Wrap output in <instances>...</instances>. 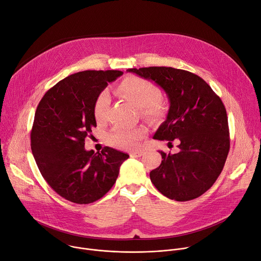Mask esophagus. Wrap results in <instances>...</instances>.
<instances>
[{
    "mask_svg": "<svg viewBox=\"0 0 261 261\" xmlns=\"http://www.w3.org/2000/svg\"><path fill=\"white\" fill-rule=\"evenodd\" d=\"M143 154H144L143 151H135V152L130 153V156L131 157H141Z\"/></svg>",
    "mask_w": 261,
    "mask_h": 261,
    "instance_id": "obj_1",
    "label": "esophagus"
}]
</instances>
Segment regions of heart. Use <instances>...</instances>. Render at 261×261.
I'll use <instances>...</instances> for the list:
<instances>
[{"mask_svg": "<svg viewBox=\"0 0 261 261\" xmlns=\"http://www.w3.org/2000/svg\"><path fill=\"white\" fill-rule=\"evenodd\" d=\"M116 93L139 108L141 116L148 121H158L164 117L166 106L159 98L158 88L151 83L140 77H129L124 80L117 88ZM109 94L107 91L101 92L93 107V114L98 123H103L106 119L107 108L109 105ZM146 130L142 126L123 129L115 128L107 134V141L113 146L122 150H134L145 136Z\"/></svg>", "mask_w": 261, "mask_h": 261, "instance_id": "b5f03b06", "label": "heart"}]
</instances>
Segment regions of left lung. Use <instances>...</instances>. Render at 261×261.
I'll list each match as a JSON object with an SVG mask.
<instances>
[{
	"label": "left lung",
	"instance_id": "1",
	"mask_svg": "<svg viewBox=\"0 0 261 261\" xmlns=\"http://www.w3.org/2000/svg\"><path fill=\"white\" fill-rule=\"evenodd\" d=\"M127 72L152 81L169 101L166 120L154 139H177L176 154L159 151L162 162L150 172L164 196L188 201L206 192L224 167L229 152L228 119L224 104L198 75L171 67L132 68Z\"/></svg>",
	"mask_w": 261,
	"mask_h": 261
}]
</instances>
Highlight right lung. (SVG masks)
<instances>
[{
  "mask_svg": "<svg viewBox=\"0 0 261 261\" xmlns=\"http://www.w3.org/2000/svg\"><path fill=\"white\" fill-rule=\"evenodd\" d=\"M122 71L87 70L74 73L49 89L37 106L31 148L42 176L63 198L92 203L113 187L129 155L105 146L101 153L85 148L97 126L93 107L108 83Z\"/></svg>",
  "mask_w": 261,
  "mask_h": 261,
  "instance_id": "obj_1",
  "label": "right lung"
}]
</instances>
